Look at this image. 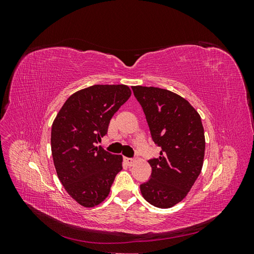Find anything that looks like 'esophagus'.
I'll return each instance as SVG.
<instances>
[{"label": "esophagus", "mask_w": 254, "mask_h": 254, "mask_svg": "<svg viewBox=\"0 0 254 254\" xmlns=\"http://www.w3.org/2000/svg\"><path fill=\"white\" fill-rule=\"evenodd\" d=\"M124 160H125V162H126V164H127L128 166H132V165L134 164V162H135V160L130 159V158H125Z\"/></svg>", "instance_id": "34e87169"}]
</instances>
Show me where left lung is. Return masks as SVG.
Here are the masks:
<instances>
[{"label":"left lung","instance_id":"8db88e82","mask_svg":"<svg viewBox=\"0 0 254 254\" xmlns=\"http://www.w3.org/2000/svg\"><path fill=\"white\" fill-rule=\"evenodd\" d=\"M148 123L152 141L162 150L151 159L150 179L140 186L146 201L168 209L183 200L203 165L205 139L199 113L187 99L166 89L132 87Z\"/></svg>","mask_w":254,"mask_h":254}]
</instances>
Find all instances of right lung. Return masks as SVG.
Here are the masks:
<instances>
[{
  "label": "right lung",
  "instance_id": "add662e5",
  "mask_svg": "<svg viewBox=\"0 0 254 254\" xmlns=\"http://www.w3.org/2000/svg\"><path fill=\"white\" fill-rule=\"evenodd\" d=\"M130 95L125 84H94L68 97L53 122L51 147L57 176L82 206L102 203L122 171L123 157L95 144L107 134L110 120Z\"/></svg>",
  "mask_w": 254,
  "mask_h": 254
}]
</instances>
